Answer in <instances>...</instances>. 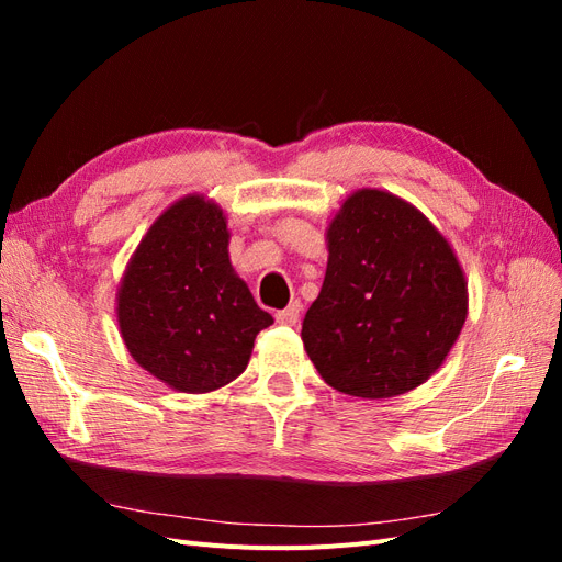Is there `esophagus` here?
<instances>
[{"mask_svg": "<svg viewBox=\"0 0 562 562\" xmlns=\"http://www.w3.org/2000/svg\"><path fill=\"white\" fill-rule=\"evenodd\" d=\"M300 312H302L300 302H291L285 310L277 312V321L281 323V326H295L297 318H300Z\"/></svg>", "mask_w": 562, "mask_h": 562, "instance_id": "obj_1", "label": "esophagus"}]
</instances>
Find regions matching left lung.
Wrapping results in <instances>:
<instances>
[{
	"instance_id": "left-lung-1",
	"label": "left lung",
	"mask_w": 562,
	"mask_h": 562,
	"mask_svg": "<svg viewBox=\"0 0 562 562\" xmlns=\"http://www.w3.org/2000/svg\"><path fill=\"white\" fill-rule=\"evenodd\" d=\"M326 246V279L302 323L321 378L370 401L427 382L469 314L450 241L411 201L363 187L337 209Z\"/></svg>"
}]
</instances>
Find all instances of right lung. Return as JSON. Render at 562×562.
Here are the masks:
<instances>
[{
    "label": "right lung",
    "mask_w": 562,
    "mask_h": 562,
    "mask_svg": "<svg viewBox=\"0 0 562 562\" xmlns=\"http://www.w3.org/2000/svg\"><path fill=\"white\" fill-rule=\"evenodd\" d=\"M133 361L173 391L209 394L241 375L274 323L229 260L227 215L203 194L173 201L135 246L116 288Z\"/></svg>",
    "instance_id": "1"
}]
</instances>
